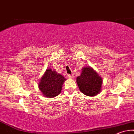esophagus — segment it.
Returning <instances> with one entry per match:
<instances>
[{
  "mask_svg": "<svg viewBox=\"0 0 134 134\" xmlns=\"http://www.w3.org/2000/svg\"><path fill=\"white\" fill-rule=\"evenodd\" d=\"M67 77L69 78V79H72V78L73 77V76H72V75H70V74H67Z\"/></svg>",
  "mask_w": 134,
  "mask_h": 134,
  "instance_id": "esophagus-1",
  "label": "esophagus"
}]
</instances>
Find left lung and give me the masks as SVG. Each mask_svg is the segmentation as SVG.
Returning <instances> with one entry per match:
<instances>
[{
    "mask_svg": "<svg viewBox=\"0 0 134 134\" xmlns=\"http://www.w3.org/2000/svg\"><path fill=\"white\" fill-rule=\"evenodd\" d=\"M77 83L81 92L88 96H94L100 92L102 79L91 67H85L81 75L77 77Z\"/></svg>",
    "mask_w": 134,
    "mask_h": 134,
    "instance_id": "1",
    "label": "left lung"
}]
</instances>
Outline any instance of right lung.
<instances>
[{"label": "right lung", "instance_id": "1", "mask_svg": "<svg viewBox=\"0 0 134 134\" xmlns=\"http://www.w3.org/2000/svg\"><path fill=\"white\" fill-rule=\"evenodd\" d=\"M65 79L51 69H47L39 83V88L45 97L54 98L59 95Z\"/></svg>", "mask_w": 134, "mask_h": 134}]
</instances>
